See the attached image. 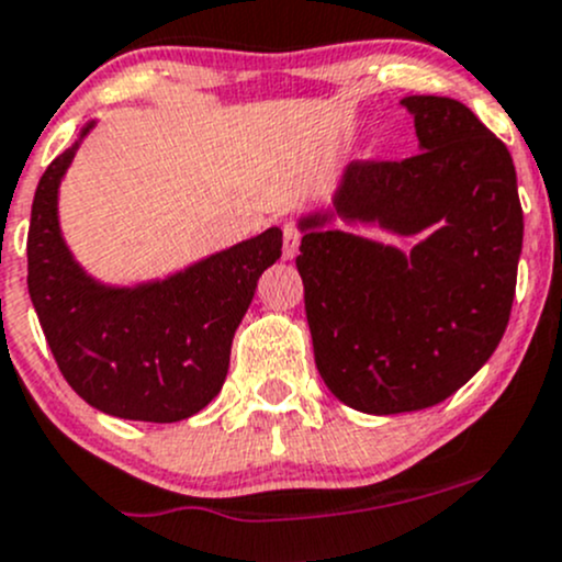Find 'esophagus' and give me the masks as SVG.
Returning a JSON list of instances; mask_svg holds the SVG:
<instances>
[{"label": "esophagus", "instance_id": "esophagus-1", "mask_svg": "<svg viewBox=\"0 0 562 562\" xmlns=\"http://www.w3.org/2000/svg\"><path fill=\"white\" fill-rule=\"evenodd\" d=\"M300 249V231L294 225H283V259H294Z\"/></svg>", "mask_w": 562, "mask_h": 562}]
</instances>
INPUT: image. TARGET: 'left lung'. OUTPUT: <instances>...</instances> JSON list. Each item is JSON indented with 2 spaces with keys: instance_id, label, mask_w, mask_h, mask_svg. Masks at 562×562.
Here are the masks:
<instances>
[{
  "instance_id": "1",
  "label": "left lung",
  "mask_w": 562,
  "mask_h": 562,
  "mask_svg": "<svg viewBox=\"0 0 562 562\" xmlns=\"http://www.w3.org/2000/svg\"><path fill=\"white\" fill-rule=\"evenodd\" d=\"M418 155L351 162L331 211L300 216L297 270L318 375L370 415L426 409L491 359L509 324L522 209L509 149L461 101L407 95ZM424 241L401 250L330 222Z\"/></svg>"
}]
</instances>
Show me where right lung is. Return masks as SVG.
<instances>
[{
    "label": "right lung",
    "instance_id": "right-lung-1",
    "mask_svg": "<svg viewBox=\"0 0 562 562\" xmlns=\"http://www.w3.org/2000/svg\"><path fill=\"white\" fill-rule=\"evenodd\" d=\"M93 125L47 166L34 192L29 294L58 370L90 407L173 424L220 394L235 329L259 276L281 257V231L268 227L158 281H95L71 257L58 222V187Z\"/></svg>",
    "mask_w": 562,
    "mask_h": 562
}]
</instances>
